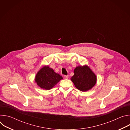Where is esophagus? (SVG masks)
I'll return each instance as SVG.
<instances>
[{
  "label": "esophagus",
  "instance_id": "obj_1",
  "mask_svg": "<svg viewBox=\"0 0 130 130\" xmlns=\"http://www.w3.org/2000/svg\"><path fill=\"white\" fill-rule=\"evenodd\" d=\"M68 77H68V75H64V79H68Z\"/></svg>",
  "mask_w": 130,
  "mask_h": 130
}]
</instances>
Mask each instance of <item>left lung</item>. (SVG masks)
Returning a JSON list of instances; mask_svg holds the SVG:
<instances>
[{"label": "left lung", "mask_w": 130, "mask_h": 130, "mask_svg": "<svg viewBox=\"0 0 130 130\" xmlns=\"http://www.w3.org/2000/svg\"><path fill=\"white\" fill-rule=\"evenodd\" d=\"M71 80L76 87L82 91L90 89L97 81L96 76L87 66H79L74 70V75Z\"/></svg>", "instance_id": "left-lung-1"}]
</instances>
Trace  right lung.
Here are the masks:
<instances>
[{
    "label": "right lung",
    "instance_id": "add662e5",
    "mask_svg": "<svg viewBox=\"0 0 130 130\" xmlns=\"http://www.w3.org/2000/svg\"><path fill=\"white\" fill-rule=\"evenodd\" d=\"M62 79V77L52 68L45 66L36 74L35 80L41 88L49 90Z\"/></svg>",
    "mask_w": 130,
    "mask_h": 130
}]
</instances>
